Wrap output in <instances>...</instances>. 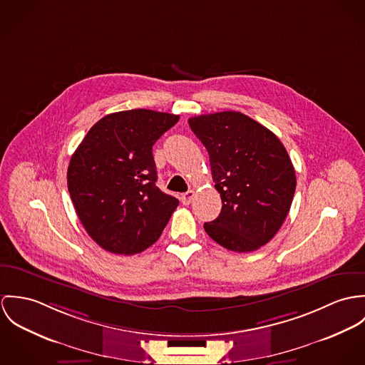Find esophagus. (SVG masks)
<instances>
[{
  "label": "esophagus",
  "instance_id": "34e87169",
  "mask_svg": "<svg viewBox=\"0 0 365 365\" xmlns=\"http://www.w3.org/2000/svg\"><path fill=\"white\" fill-rule=\"evenodd\" d=\"M193 199H195V192L193 190H189L187 193L180 196V202H182V204H185V205H189Z\"/></svg>",
  "mask_w": 365,
  "mask_h": 365
}]
</instances>
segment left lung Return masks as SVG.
I'll return each mask as SVG.
<instances>
[{"mask_svg":"<svg viewBox=\"0 0 365 365\" xmlns=\"http://www.w3.org/2000/svg\"><path fill=\"white\" fill-rule=\"evenodd\" d=\"M205 147L220 215L204 224L211 240L228 250L252 252L269 242L289 211L297 178L274 133L240 112H218L189 119Z\"/></svg>","mask_w":365,"mask_h":365,"instance_id":"obj_1","label":"left lung"}]
</instances>
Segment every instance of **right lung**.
<instances>
[{
	"label": "right lung",
	"mask_w": 365,
	"mask_h": 365,
	"mask_svg": "<svg viewBox=\"0 0 365 365\" xmlns=\"http://www.w3.org/2000/svg\"><path fill=\"white\" fill-rule=\"evenodd\" d=\"M178 120L148 109L110 113L73 154L68 192L85 231L105 250L134 255L161 237L179 200L155 183L153 145Z\"/></svg>",
	"instance_id": "add662e5"
}]
</instances>
